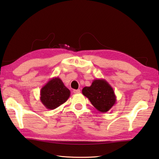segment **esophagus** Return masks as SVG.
Listing matches in <instances>:
<instances>
[{"instance_id": "esophagus-1", "label": "esophagus", "mask_w": 159, "mask_h": 159, "mask_svg": "<svg viewBox=\"0 0 159 159\" xmlns=\"http://www.w3.org/2000/svg\"><path fill=\"white\" fill-rule=\"evenodd\" d=\"M73 93H75V94H77V93H80V89L74 90V91H73Z\"/></svg>"}]
</instances>
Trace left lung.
<instances>
[{"label":"left lung","mask_w":159,"mask_h":159,"mask_svg":"<svg viewBox=\"0 0 159 159\" xmlns=\"http://www.w3.org/2000/svg\"><path fill=\"white\" fill-rule=\"evenodd\" d=\"M82 94L87 98L95 109L102 113L107 112L116 102L114 91L104 79H95L91 86H85Z\"/></svg>","instance_id":"8db88e82"}]
</instances>
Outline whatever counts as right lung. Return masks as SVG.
Listing matches in <instances>:
<instances>
[{"mask_svg": "<svg viewBox=\"0 0 159 159\" xmlns=\"http://www.w3.org/2000/svg\"><path fill=\"white\" fill-rule=\"evenodd\" d=\"M70 90L66 87L59 77L50 79L41 89L40 100L48 109H55L67 101Z\"/></svg>", "mask_w": 159, "mask_h": 159, "instance_id": "1", "label": "right lung"}]
</instances>
